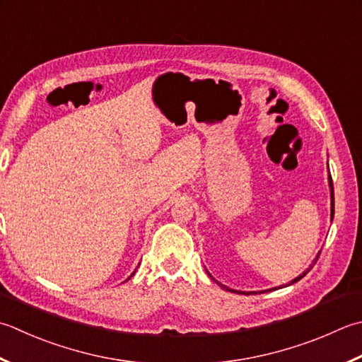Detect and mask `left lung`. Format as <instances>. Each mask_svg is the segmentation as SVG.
I'll list each match as a JSON object with an SVG mask.
<instances>
[{
	"instance_id": "obj_1",
	"label": "left lung",
	"mask_w": 362,
	"mask_h": 362,
	"mask_svg": "<svg viewBox=\"0 0 362 362\" xmlns=\"http://www.w3.org/2000/svg\"><path fill=\"white\" fill-rule=\"evenodd\" d=\"M328 185H329V196H331V221H332V216H334V188H332V179H331V175H328ZM318 256H320V252L317 254L315 260H313V264L309 265L308 270H306V272H303V273L298 276V278H295L293 281H290L287 286H292V284H295V282H298V281L303 278V276H306V274H308V272H310V268H313V267L315 265V262H317ZM205 272H207V270H205ZM207 273H209V272H207ZM209 276H210V278L214 279V281H216V279L214 278V276H211L210 273H209ZM216 284H218V286H221V287H223V288H226V290H229V292H237V293H242V295H252V293H257V292H242V290H233V288H229V287L223 286L221 282H218V281H216ZM287 286H286V287H287ZM276 288H278V287H273V288H270V290H276ZM260 292H268V290H260Z\"/></svg>"
}]
</instances>
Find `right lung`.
Listing matches in <instances>:
<instances>
[{
	"mask_svg": "<svg viewBox=\"0 0 362 362\" xmlns=\"http://www.w3.org/2000/svg\"><path fill=\"white\" fill-rule=\"evenodd\" d=\"M134 272H136V270H134ZM134 272H133V273H132V276H133V274H134ZM132 276H130V278H132ZM130 278H129V279H130ZM129 279H127V281H129Z\"/></svg>",
	"mask_w": 362,
	"mask_h": 362,
	"instance_id": "obj_1",
	"label": "right lung"
}]
</instances>
